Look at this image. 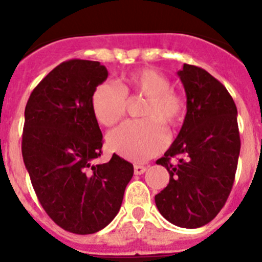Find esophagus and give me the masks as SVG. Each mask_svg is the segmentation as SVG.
I'll return each mask as SVG.
<instances>
[{
  "mask_svg": "<svg viewBox=\"0 0 262 262\" xmlns=\"http://www.w3.org/2000/svg\"><path fill=\"white\" fill-rule=\"evenodd\" d=\"M145 170H147V168L144 165H139V164L134 165V172H135V174H143Z\"/></svg>",
  "mask_w": 262,
  "mask_h": 262,
  "instance_id": "1",
  "label": "esophagus"
}]
</instances>
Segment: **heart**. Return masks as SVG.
Masks as SVG:
<instances>
[{"label":"heart","mask_w":262,"mask_h":262,"mask_svg":"<svg viewBox=\"0 0 262 262\" xmlns=\"http://www.w3.org/2000/svg\"><path fill=\"white\" fill-rule=\"evenodd\" d=\"M127 97H144L142 108L144 120H129L107 136L111 151L131 161H144L160 154L168 144V134L161 123L177 127L186 115V99L172 89L166 76L152 68L129 73L119 86L102 82L92 93V110L102 126H114L124 117Z\"/></svg>","instance_id":"b5f03b06"}]
</instances>
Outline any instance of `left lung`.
Instances as JSON below:
<instances>
[{
  "label": "left lung",
  "instance_id": "8db88e82",
  "mask_svg": "<svg viewBox=\"0 0 262 262\" xmlns=\"http://www.w3.org/2000/svg\"><path fill=\"white\" fill-rule=\"evenodd\" d=\"M178 76L186 92V117L156 161L169 172V184L155 202L174 226L198 228L219 214L232 190L240 154L237 108L226 86L205 69L184 64ZM172 157L179 159L176 166Z\"/></svg>",
  "mask_w": 262,
  "mask_h": 262
}]
</instances>
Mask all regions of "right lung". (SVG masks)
Masks as SVG:
<instances>
[{
  "instance_id": "add662e5",
  "label": "right lung",
  "mask_w": 262,
  "mask_h": 262,
  "mask_svg": "<svg viewBox=\"0 0 262 262\" xmlns=\"http://www.w3.org/2000/svg\"><path fill=\"white\" fill-rule=\"evenodd\" d=\"M98 61L61 62L32 90L25 108L22 156L41 207L68 232L89 235L118 214L133 164L102 154L92 93L107 78Z\"/></svg>"
}]
</instances>
